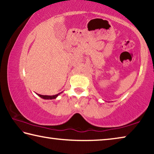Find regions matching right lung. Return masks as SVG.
<instances>
[{"instance_id": "obj_1", "label": "right lung", "mask_w": 154, "mask_h": 154, "mask_svg": "<svg viewBox=\"0 0 154 154\" xmlns=\"http://www.w3.org/2000/svg\"><path fill=\"white\" fill-rule=\"evenodd\" d=\"M62 93V92H61ZM61 93H59L58 94H56V95H53V96H48V95H41V94H36L38 96H40L41 98H43V99H46V100H51V99H55L57 97H58V96Z\"/></svg>"}]
</instances>
